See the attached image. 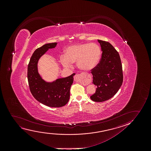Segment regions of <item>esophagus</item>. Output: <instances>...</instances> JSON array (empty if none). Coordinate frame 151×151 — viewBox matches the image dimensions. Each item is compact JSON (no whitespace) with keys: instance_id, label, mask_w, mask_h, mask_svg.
<instances>
[{"instance_id":"esophagus-1","label":"esophagus","mask_w":151,"mask_h":151,"mask_svg":"<svg viewBox=\"0 0 151 151\" xmlns=\"http://www.w3.org/2000/svg\"><path fill=\"white\" fill-rule=\"evenodd\" d=\"M83 76V74H77L74 77V80L75 81H76L77 79V77H79V78H80L81 77ZM79 79V78H78Z\"/></svg>"}]
</instances>
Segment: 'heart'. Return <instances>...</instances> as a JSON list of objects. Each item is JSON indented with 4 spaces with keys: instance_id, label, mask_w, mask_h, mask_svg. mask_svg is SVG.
Wrapping results in <instances>:
<instances>
[{
    "instance_id": "heart-1",
    "label": "heart",
    "mask_w": 151,
    "mask_h": 151,
    "mask_svg": "<svg viewBox=\"0 0 151 151\" xmlns=\"http://www.w3.org/2000/svg\"><path fill=\"white\" fill-rule=\"evenodd\" d=\"M101 55V48L96 44H76L66 48L65 55L60 56V61L65 68H70L77 62L81 70H90L99 63Z\"/></svg>"
}]
</instances>
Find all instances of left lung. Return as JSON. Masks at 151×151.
<instances>
[{"label":"left lung","instance_id":"1","mask_svg":"<svg viewBox=\"0 0 151 151\" xmlns=\"http://www.w3.org/2000/svg\"><path fill=\"white\" fill-rule=\"evenodd\" d=\"M98 42L103 52L99 63L91 70L93 84L97 88L90 98L95 102H102L117 93L122 86L123 76L119 52L109 42L99 40Z\"/></svg>","mask_w":151,"mask_h":151}]
</instances>
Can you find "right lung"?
<instances>
[{
  "instance_id": "right-lung-1",
  "label": "right lung",
  "mask_w": 151,
  "mask_h": 151,
  "mask_svg": "<svg viewBox=\"0 0 151 151\" xmlns=\"http://www.w3.org/2000/svg\"><path fill=\"white\" fill-rule=\"evenodd\" d=\"M57 43L46 44L38 48L32 54L28 65L27 78L29 88L33 97L45 105L50 107H61L68 103L70 89L75 74L52 83L46 82L42 78L37 70L40 58L50 48L56 47Z\"/></svg>"
}]
</instances>
